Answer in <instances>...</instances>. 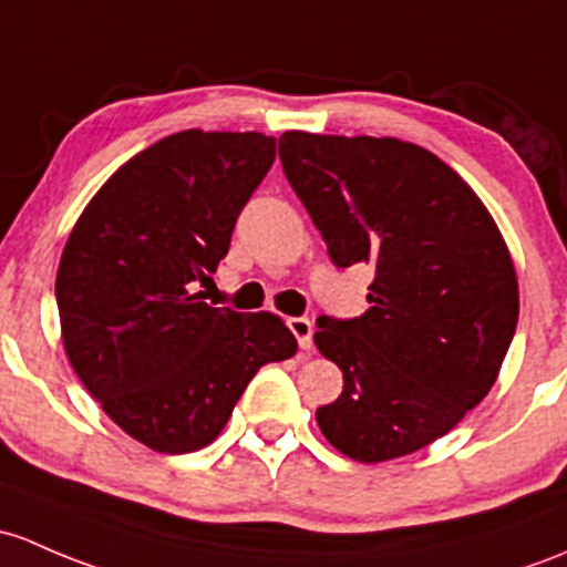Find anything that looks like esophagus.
<instances>
[{
  "label": "esophagus",
  "instance_id": "esophagus-1",
  "mask_svg": "<svg viewBox=\"0 0 567 567\" xmlns=\"http://www.w3.org/2000/svg\"><path fill=\"white\" fill-rule=\"evenodd\" d=\"M288 326H290V331H293V337L299 339L301 350H312V331H315L312 320H309V318H290Z\"/></svg>",
  "mask_w": 567,
  "mask_h": 567
}]
</instances>
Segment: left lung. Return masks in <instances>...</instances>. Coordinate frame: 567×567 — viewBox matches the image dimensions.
<instances>
[{"instance_id":"left-lung-1","label":"left lung","mask_w":567,"mask_h":567,"mask_svg":"<svg viewBox=\"0 0 567 567\" xmlns=\"http://www.w3.org/2000/svg\"><path fill=\"white\" fill-rule=\"evenodd\" d=\"M290 187L339 268L372 264L361 318H318L342 369L320 432L355 462H389L449 434L497 380L519 320L505 238L470 184L426 148L372 135L279 138Z\"/></svg>"}]
</instances>
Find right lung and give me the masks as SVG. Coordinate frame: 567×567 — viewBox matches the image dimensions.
<instances>
[{
  "mask_svg": "<svg viewBox=\"0 0 567 567\" xmlns=\"http://www.w3.org/2000/svg\"><path fill=\"white\" fill-rule=\"evenodd\" d=\"M274 154L264 133L168 135L100 187L64 244V353L113 424L159 454L206 449L255 372L299 348L277 315L195 293Z\"/></svg>",
  "mask_w": 567,
  "mask_h": 567,
  "instance_id": "obj_1",
  "label": "right lung"
}]
</instances>
